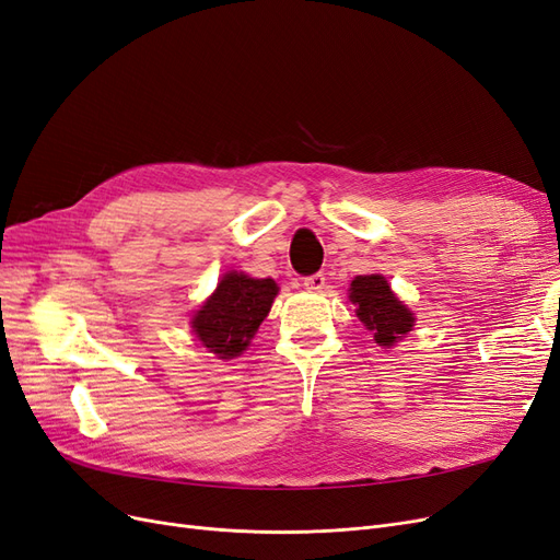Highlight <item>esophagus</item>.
Returning a JSON list of instances; mask_svg holds the SVG:
<instances>
[{
	"mask_svg": "<svg viewBox=\"0 0 560 560\" xmlns=\"http://www.w3.org/2000/svg\"><path fill=\"white\" fill-rule=\"evenodd\" d=\"M303 287L307 289V292H322V289L326 287V276L324 273H312V276L303 278Z\"/></svg>",
	"mask_w": 560,
	"mask_h": 560,
	"instance_id": "34e87169",
	"label": "esophagus"
}]
</instances>
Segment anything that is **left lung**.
Listing matches in <instances>:
<instances>
[{
    "label": "left lung",
    "mask_w": 560,
    "mask_h": 560,
    "mask_svg": "<svg viewBox=\"0 0 560 560\" xmlns=\"http://www.w3.org/2000/svg\"><path fill=\"white\" fill-rule=\"evenodd\" d=\"M351 303L355 315L370 330L382 347H393L399 338L411 330L413 315L405 303L397 301L390 292V284L382 276H358L351 280Z\"/></svg>",
    "instance_id": "obj_1"
}]
</instances>
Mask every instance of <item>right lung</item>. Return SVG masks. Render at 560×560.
I'll use <instances>...</instances> for the list:
<instances>
[{
	"mask_svg": "<svg viewBox=\"0 0 560 560\" xmlns=\"http://www.w3.org/2000/svg\"><path fill=\"white\" fill-rule=\"evenodd\" d=\"M276 294L278 284L271 278L257 280L243 273H228L202 310H197L192 319L195 335L218 358H234L248 349Z\"/></svg>",
	"mask_w": 560,
	"mask_h": 560,
	"instance_id": "obj_1",
	"label": "right lung"
}]
</instances>
